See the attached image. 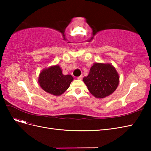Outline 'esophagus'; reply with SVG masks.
<instances>
[{
  "label": "esophagus",
  "mask_w": 151,
  "mask_h": 151,
  "mask_svg": "<svg viewBox=\"0 0 151 151\" xmlns=\"http://www.w3.org/2000/svg\"><path fill=\"white\" fill-rule=\"evenodd\" d=\"M82 79H83V76H79V77H77V79H79V80H81Z\"/></svg>",
  "instance_id": "34e87169"
}]
</instances>
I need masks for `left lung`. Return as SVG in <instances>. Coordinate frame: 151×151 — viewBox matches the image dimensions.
<instances>
[{"label":"left lung","mask_w":151,"mask_h":151,"mask_svg":"<svg viewBox=\"0 0 151 151\" xmlns=\"http://www.w3.org/2000/svg\"><path fill=\"white\" fill-rule=\"evenodd\" d=\"M84 84L95 98H104L114 93L119 84L120 77L110 63H94L88 76L83 78Z\"/></svg>","instance_id":"1"}]
</instances>
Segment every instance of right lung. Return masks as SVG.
<instances>
[{"instance_id":"obj_1","label":"right lung","mask_w":151,"mask_h":151,"mask_svg":"<svg viewBox=\"0 0 151 151\" xmlns=\"http://www.w3.org/2000/svg\"><path fill=\"white\" fill-rule=\"evenodd\" d=\"M74 78L71 75H63L58 65L44 68L38 77V83L45 92L54 96H60L69 88Z\"/></svg>"}]
</instances>
